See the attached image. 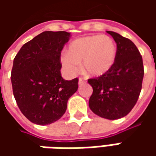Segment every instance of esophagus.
Wrapping results in <instances>:
<instances>
[{"label":"esophagus","mask_w":156,"mask_h":156,"mask_svg":"<svg viewBox=\"0 0 156 156\" xmlns=\"http://www.w3.org/2000/svg\"><path fill=\"white\" fill-rule=\"evenodd\" d=\"M86 79L85 78H83V77H81V78H79V85L81 86L82 84H84L85 82H86Z\"/></svg>","instance_id":"34e87169"}]
</instances>
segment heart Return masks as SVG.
<instances>
[{"label": "heart", "instance_id": "obj_1", "mask_svg": "<svg viewBox=\"0 0 156 156\" xmlns=\"http://www.w3.org/2000/svg\"><path fill=\"white\" fill-rule=\"evenodd\" d=\"M115 55V46L108 36H87L70 44L69 53L62 55V62L70 75L79 71L82 62V68L87 75L100 76L112 68Z\"/></svg>", "mask_w": 156, "mask_h": 156}]
</instances>
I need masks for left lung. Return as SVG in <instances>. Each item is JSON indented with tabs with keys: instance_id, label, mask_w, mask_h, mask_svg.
Returning a JSON list of instances; mask_svg holds the SVG:
<instances>
[{
	"instance_id": "1",
	"label": "left lung",
	"mask_w": 156,
	"mask_h": 156,
	"mask_svg": "<svg viewBox=\"0 0 156 156\" xmlns=\"http://www.w3.org/2000/svg\"><path fill=\"white\" fill-rule=\"evenodd\" d=\"M116 42L115 60L108 72L87 81L93 87L89 108L108 120L126 116L135 107L141 93L144 68L142 57L132 41L107 31Z\"/></svg>"
}]
</instances>
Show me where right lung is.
<instances>
[{
  "label": "right lung",
  "instance_id": "obj_1",
  "mask_svg": "<svg viewBox=\"0 0 156 156\" xmlns=\"http://www.w3.org/2000/svg\"><path fill=\"white\" fill-rule=\"evenodd\" d=\"M70 33L45 31L21 47L11 71L13 94L21 113L31 122L48 125L67 110L77 91L78 78L62 77L61 53Z\"/></svg>",
  "mask_w": 156,
  "mask_h": 156
}]
</instances>
